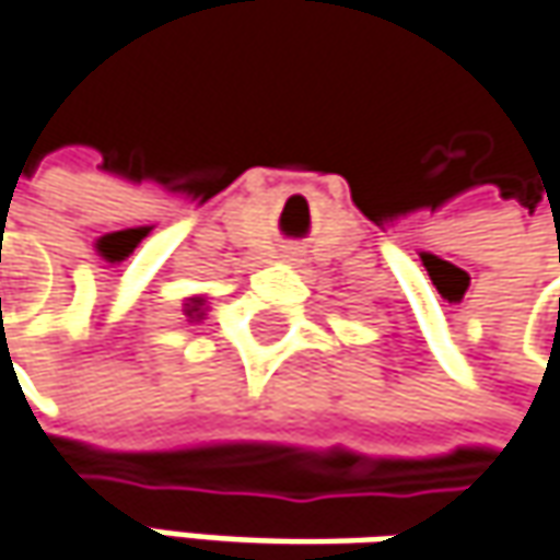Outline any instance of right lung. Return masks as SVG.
<instances>
[{
	"label": "right lung",
	"instance_id": "right-lung-1",
	"mask_svg": "<svg viewBox=\"0 0 560 560\" xmlns=\"http://www.w3.org/2000/svg\"><path fill=\"white\" fill-rule=\"evenodd\" d=\"M186 316H189V319H202V298H189Z\"/></svg>",
	"mask_w": 560,
	"mask_h": 560
}]
</instances>
